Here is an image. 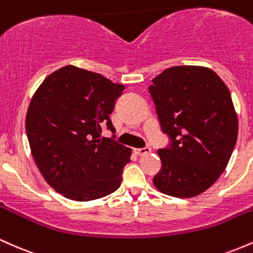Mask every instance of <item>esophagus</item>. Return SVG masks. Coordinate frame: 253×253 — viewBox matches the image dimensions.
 <instances>
[{
	"mask_svg": "<svg viewBox=\"0 0 253 253\" xmlns=\"http://www.w3.org/2000/svg\"><path fill=\"white\" fill-rule=\"evenodd\" d=\"M134 152H135L138 156H146V155H149V153L151 152V149H150L149 146L141 147V149H135Z\"/></svg>",
	"mask_w": 253,
	"mask_h": 253,
	"instance_id": "1",
	"label": "esophagus"
}]
</instances>
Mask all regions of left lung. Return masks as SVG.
<instances>
[{
    "instance_id": "obj_1",
    "label": "left lung",
    "mask_w": 253,
    "mask_h": 253,
    "mask_svg": "<svg viewBox=\"0 0 253 253\" xmlns=\"http://www.w3.org/2000/svg\"><path fill=\"white\" fill-rule=\"evenodd\" d=\"M149 90L162 130L171 139L169 147L158 150L162 169L153 184L173 197L200 195L225 171L236 146L231 92L213 70L195 65L167 69Z\"/></svg>"
}]
</instances>
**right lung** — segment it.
<instances>
[{"mask_svg": "<svg viewBox=\"0 0 253 253\" xmlns=\"http://www.w3.org/2000/svg\"><path fill=\"white\" fill-rule=\"evenodd\" d=\"M123 84L74 65L43 80L26 115L31 153L46 182L75 201L114 193L132 150L101 138V126L115 132L109 115Z\"/></svg>", "mask_w": 253, "mask_h": 253, "instance_id": "1", "label": "right lung"}]
</instances>
